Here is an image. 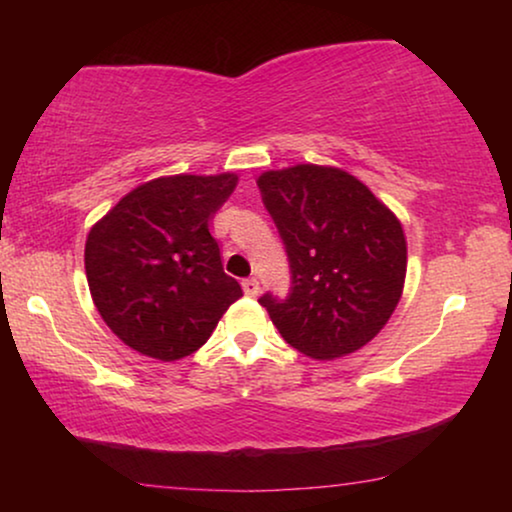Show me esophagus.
<instances>
[{
	"mask_svg": "<svg viewBox=\"0 0 512 512\" xmlns=\"http://www.w3.org/2000/svg\"><path fill=\"white\" fill-rule=\"evenodd\" d=\"M242 289H244V296L256 298L258 291H261V284H258L256 277H249V279H244V282H242Z\"/></svg>",
	"mask_w": 512,
	"mask_h": 512,
	"instance_id": "esophagus-1",
	"label": "esophagus"
}]
</instances>
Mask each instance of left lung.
Returning a JSON list of instances; mask_svg holds the SVG:
<instances>
[{
    "mask_svg": "<svg viewBox=\"0 0 512 512\" xmlns=\"http://www.w3.org/2000/svg\"><path fill=\"white\" fill-rule=\"evenodd\" d=\"M291 270L286 298H258L293 349L312 359L352 354L401 300L408 249L394 214L352 174L296 165L258 177Z\"/></svg>",
    "mask_w": 512,
    "mask_h": 512,
    "instance_id": "1",
    "label": "left lung"
}]
</instances>
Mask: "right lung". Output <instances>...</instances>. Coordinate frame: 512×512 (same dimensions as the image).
Returning a JSON list of instances; mask_svg holds the SVG:
<instances>
[{"label": "right lung", "instance_id": "1", "mask_svg": "<svg viewBox=\"0 0 512 512\" xmlns=\"http://www.w3.org/2000/svg\"><path fill=\"white\" fill-rule=\"evenodd\" d=\"M235 186V174L153 179L90 228V296L104 324L139 354L160 361L193 354L242 296L209 233Z\"/></svg>", "mask_w": 512, "mask_h": 512}]
</instances>
